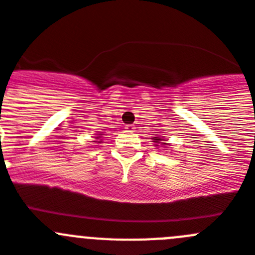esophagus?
Segmentation results:
<instances>
[{
	"label": "esophagus",
	"instance_id": "1",
	"mask_svg": "<svg viewBox=\"0 0 255 255\" xmlns=\"http://www.w3.org/2000/svg\"><path fill=\"white\" fill-rule=\"evenodd\" d=\"M126 130L129 132H134L135 131V126L134 125H126Z\"/></svg>",
	"mask_w": 255,
	"mask_h": 255
}]
</instances>
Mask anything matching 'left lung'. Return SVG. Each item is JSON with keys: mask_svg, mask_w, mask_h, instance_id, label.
<instances>
[{"mask_svg": "<svg viewBox=\"0 0 255 255\" xmlns=\"http://www.w3.org/2000/svg\"><path fill=\"white\" fill-rule=\"evenodd\" d=\"M151 141H153L154 146H156V148H159V146L168 148V145H169L163 136H153L151 137Z\"/></svg>", "mask_w": 255, "mask_h": 255, "instance_id": "1", "label": "left lung"}]
</instances>
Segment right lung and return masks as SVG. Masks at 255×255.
<instances>
[{
	"label": "right lung",
	"instance_id": "add662e5",
	"mask_svg": "<svg viewBox=\"0 0 255 255\" xmlns=\"http://www.w3.org/2000/svg\"><path fill=\"white\" fill-rule=\"evenodd\" d=\"M101 135L102 134H97V136L95 137V141H93V143H97V144H100V143H102V139H101Z\"/></svg>",
	"mask_w": 255,
	"mask_h": 255
}]
</instances>
